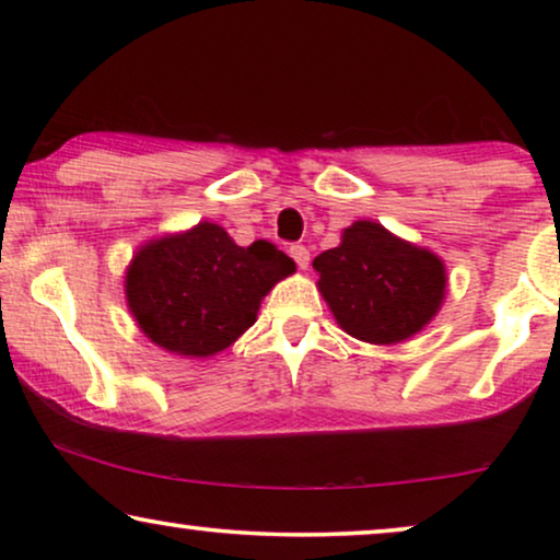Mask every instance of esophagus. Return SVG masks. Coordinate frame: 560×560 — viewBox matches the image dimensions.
Here are the masks:
<instances>
[{"label":"esophagus","mask_w":560,"mask_h":560,"mask_svg":"<svg viewBox=\"0 0 560 560\" xmlns=\"http://www.w3.org/2000/svg\"><path fill=\"white\" fill-rule=\"evenodd\" d=\"M290 257L295 259V265L301 267V270L311 265V252L308 247H303V244H293V247H290Z\"/></svg>","instance_id":"34e87169"}]
</instances>
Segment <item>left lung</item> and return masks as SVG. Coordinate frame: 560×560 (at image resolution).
<instances>
[{
    "label": "left lung",
    "mask_w": 560,
    "mask_h": 560,
    "mask_svg": "<svg viewBox=\"0 0 560 560\" xmlns=\"http://www.w3.org/2000/svg\"><path fill=\"white\" fill-rule=\"evenodd\" d=\"M313 270L339 326L370 343L410 339L435 316L446 290V270L433 252L374 221L351 224L339 247L313 259Z\"/></svg>",
    "instance_id": "8db88e82"
}]
</instances>
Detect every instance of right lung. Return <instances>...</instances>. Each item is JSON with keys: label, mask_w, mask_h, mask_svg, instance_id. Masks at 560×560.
I'll return each instance as SVG.
<instances>
[{"label": "right lung", "mask_w": 560, "mask_h": 560, "mask_svg": "<svg viewBox=\"0 0 560 560\" xmlns=\"http://www.w3.org/2000/svg\"><path fill=\"white\" fill-rule=\"evenodd\" d=\"M295 262L275 244H234L217 224L144 244L127 270V303L158 347L211 357L257 320L259 301Z\"/></svg>", "instance_id": "add662e5"}]
</instances>
